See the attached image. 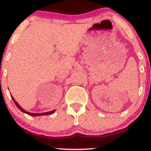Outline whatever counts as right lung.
Returning <instances> with one entry per match:
<instances>
[{
    "label": "right lung",
    "mask_w": 151,
    "mask_h": 151,
    "mask_svg": "<svg viewBox=\"0 0 151 151\" xmlns=\"http://www.w3.org/2000/svg\"><path fill=\"white\" fill-rule=\"evenodd\" d=\"M12 97V99H13V101H14V103H15V104L16 105V106L18 107V108L20 109V111H22V112H24V113H25V114H28V115H30V116H43V115H50V114H53L54 113V111H55V110H53V111H49V112H46V113H42V114H32V113H29V112H27V111H24L23 109H22L21 107H20V106L18 104V103H17L16 101H15V100L14 99H13V96H11Z\"/></svg>",
    "instance_id": "obj_1"
}]
</instances>
